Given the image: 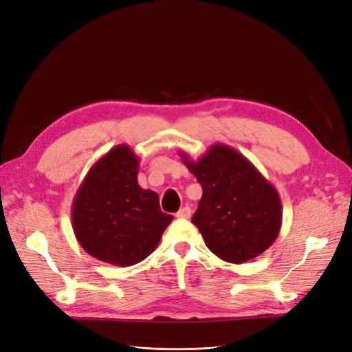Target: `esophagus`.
Masks as SVG:
<instances>
[{"label": "esophagus", "instance_id": "obj_1", "mask_svg": "<svg viewBox=\"0 0 352 352\" xmlns=\"http://www.w3.org/2000/svg\"><path fill=\"white\" fill-rule=\"evenodd\" d=\"M190 207H184V208H180L177 212H176V217L177 219H189L190 217Z\"/></svg>", "mask_w": 352, "mask_h": 352}]
</instances>
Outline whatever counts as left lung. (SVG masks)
<instances>
[{"label": "left lung", "instance_id": "left-lung-1", "mask_svg": "<svg viewBox=\"0 0 352 352\" xmlns=\"http://www.w3.org/2000/svg\"><path fill=\"white\" fill-rule=\"evenodd\" d=\"M197 176L202 198L192 223L219 258L241 264L257 257L278 238L282 204L276 188L235 148L212 144L197 162L180 153Z\"/></svg>", "mask_w": 352, "mask_h": 352}]
</instances>
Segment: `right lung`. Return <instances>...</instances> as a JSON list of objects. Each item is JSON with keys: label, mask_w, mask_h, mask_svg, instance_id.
<instances>
[{"label": "right lung", "mask_w": 352, "mask_h": 352, "mask_svg": "<svg viewBox=\"0 0 352 352\" xmlns=\"http://www.w3.org/2000/svg\"><path fill=\"white\" fill-rule=\"evenodd\" d=\"M138 167L140 158L129 145L111 148L91 167L72 204L80 247L119 267L145 260L173 220L160 210L157 192L138 184Z\"/></svg>", "instance_id": "add662e5"}]
</instances>
